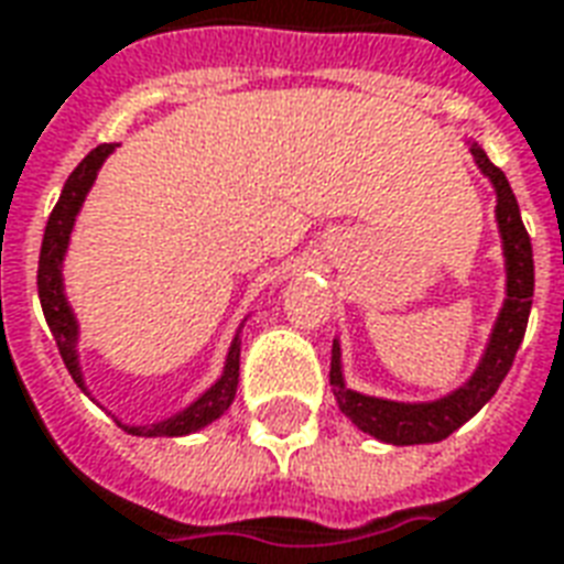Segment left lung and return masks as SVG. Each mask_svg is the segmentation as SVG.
<instances>
[{
  "instance_id": "obj_1",
  "label": "left lung",
  "mask_w": 564,
  "mask_h": 564,
  "mask_svg": "<svg viewBox=\"0 0 564 564\" xmlns=\"http://www.w3.org/2000/svg\"><path fill=\"white\" fill-rule=\"evenodd\" d=\"M473 152L475 164L484 176L490 178L496 194V227L502 239L505 262V299L496 323L490 328L487 346H484L478 365L469 379L448 394L433 400H391L361 394L356 388L346 386L344 377V352L340 340L332 344V394L346 419L356 424L358 431L373 436L388 445H431L452 436L457 427L473 419L487 400L494 398L496 388L502 386L505 373L514 365V356L523 335H527L529 311H532V293H535V262H532V241L520 218V206L508 178L499 166L490 164V158L475 140H466Z\"/></svg>"
}]
</instances>
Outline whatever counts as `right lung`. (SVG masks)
Masks as SVG:
<instances>
[{"mask_svg": "<svg viewBox=\"0 0 564 564\" xmlns=\"http://www.w3.org/2000/svg\"><path fill=\"white\" fill-rule=\"evenodd\" d=\"M116 149H119V143H104L98 149H91L80 161V166L70 173L65 187H62L59 203H56L47 220L44 241H41V257H37V299H41V307H44V316H47L50 332H53V340L59 346L62 361L68 367V373L89 398L91 391L86 386V377H83L80 349H77L80 346V323H77V314H74L68 293H65V274H62V269H65L70 236H74V227H77V218H80L83 203L89 197L104 161ZM241 325L236 337H232V344H229L220 377L197 400H191L185 410L173 412V415H166L161 421H152V424H124L119 419H116V424L131 433V436H187V433H197L208 427L212 421H218L232 406L236 388H239Z\"/></svg>", "mask_w": 564, "mask_h": 564, "instance_id": "right-lung-1", "label": "right lung"}]
</instances>
